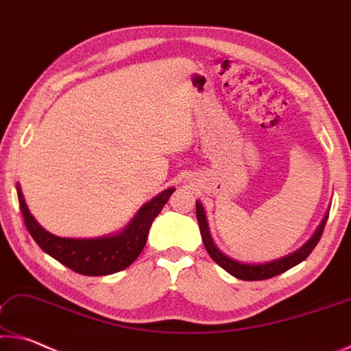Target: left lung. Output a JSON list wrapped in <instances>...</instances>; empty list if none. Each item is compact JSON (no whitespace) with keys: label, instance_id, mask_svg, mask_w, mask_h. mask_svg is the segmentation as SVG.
Wrapping results in <instances>:
<instances>
[{"label":"left lung","instance_id":"1","mask_svg":"<svg viewBox=\"0 0 351 351\" xmlns=\"http://www.w3.org/2000/svg\"><path fill=\"white\" fill-rule=\"evenodd\" d=\"M196 217L199 222L200 234H202L204 245L206 252H208V255L213 258V261L216 264H219L223 271H227L230 275H233V277H237L239 280H245V281H256V280L272 278L275 275H280L286 271H289L291 267H294L298 263L306 260L314 247L317 245L322 233H324L326 219H328V213L324 216V219H322L320 226L317 227V230H315L313 237L309 238L306 243L300 247V249H297L289 255H285L281 258H277V260H272L267 263H243V261L234 260V258L228 256L226 254H222V252L217 249V245L215 244L213 238H211L208 221H206L204 205L200 204V200H196Z\"/></svg>","mask_w":351,"mask_h":351}]
</instances>
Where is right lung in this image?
Returning a JSON list of instances; mask_svg holds the SVG:
<instances>
[{"mask_svg": "<svg viewBox=\"0 0 351 351\" xmlns=\"http://www.w3.org/2000/svg\"><path fill=\"white\" fill-rule=\"evenodd\" d=\"M174 191L176 188L171 186L157 194L138 210L128 226L117 233L99 238H60L49 233L36 221L23 197L20 183H16V194L25 223L40 249L71 271L90 277L119 272L136 260L146 245L154 219Z\"/></svg>", "mask_w": 351, "mask_h": 351, "instance_id": "add662e5", "label": "right lung"}]
</instances>
